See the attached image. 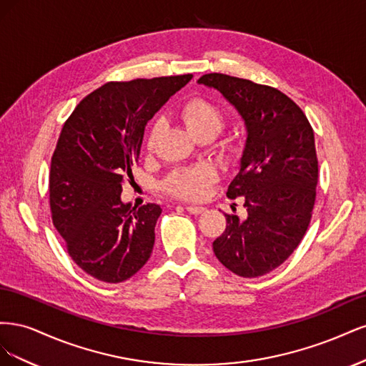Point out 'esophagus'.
<instances>
[{"instance_id": "34e87169", "label": "esophagus", "mask_w": 366, "mask_h": 366, "mask_svg": "<svg viewBox=\"0 0 366 366\" xmlns=\"http://www.w3.org/2000/svg\"><path fill=\"white\" fill-rule=\"evenodd\" d=\"M184 209H186L187 212H189V214H192V215H200V214H203V212H204V207H203V206H192V204H187Z\"/></svg>"}]
</instances>
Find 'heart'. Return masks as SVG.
Returning <instances> with one entry per match:
<instances>
[{"instance_id": "heart-1", "label": "heart", "mask_w": 366, "mask_h": 366, "mask_svg": "<svg viewBox=\"0 0 366 366\" xmlns=\"http://www.w3.org/2000/svg\"><path fill=\"white\" fill-rule=\"evenodd\" d=\"M180 119L186 128L198 139L202 136L210 134L217 136L224 127V116L221 109L207 99L194 97L186 101L180 107ZM160 124H154L148 132L147 147L148 149L156 148L157 139L160 136ZM227 151L230 154L238 152V145L235 142L227 143ZM215 180V172L207 166H195V168H186L175 171L166 180V191L177 198L183 200L197 202L207 194L210 183Z\"/></svg>"}]
</instances>
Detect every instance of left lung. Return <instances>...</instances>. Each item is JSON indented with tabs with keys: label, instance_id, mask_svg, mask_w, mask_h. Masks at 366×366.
I'll list each match as a JSON object with an SVG mask.
<instances>
[{
	"label": "left lung",
	"instance_id": "8db88e82",
	"mask_svg": "<svg viewBox=\"0 0 366 366\" xmlns=\"http://www.w3.org/2000/svg\"><path fill=\"white\" fill-rule=\"evenodd\" d=\"M200 84L214 86L246 122L247 140L238 175L227 197H242L247 217H226L214 253L242 278L274 270L302 241L316 202L317 156L313 128L289 96L269 85L209 73Z\"/></svg>",
	"mask_w": 366,
	"mask_h": 366
}]
</instances>
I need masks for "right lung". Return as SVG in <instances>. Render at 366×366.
<instances>
[{"label": "right lung", "instance_id": "1", "mask_svg": "<svg viewBox=\"0 0 366 366\" xmlns=\"http://www.w3.org/2000/svg\"><path fill=\"white\" fill-rule=\"evenodd\" d=\"M191 79L108 82L65 120L49 175L51 221L71 259L99 281H127L151 257L162 207L122 203V186L132 177L148 120Z\"/></svg>", "mask_w": 366, "mask_h": 366}]
</instances>
